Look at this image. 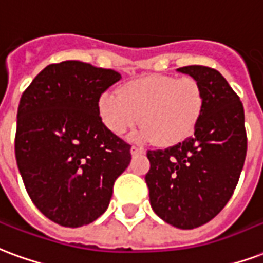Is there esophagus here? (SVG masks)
Returning a JSON list of instances; mask_svg holds the SVG:
<instances>
[{"label":"esophagus","mask_w":263,"mask_h":263,"mask_svg":"<svg viewBox=\"0 0 263 263\" xmlns=\"http://www.w3.org/2000/svg\"><path fill=\"white\" fill-rule=\"evenodd\" d=\"M145 153V151L142 149V147L139 146H132L131 147V155L132 156H137V155H143Z\"/></svg>","instance_id":"esophagus-1"}]
</instances>
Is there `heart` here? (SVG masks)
<instances>
[{
	"instance_id": "1",
	"label": "heart",
	"mask_w": 263,
	"mask_h": 263,
	"mask_svg": "<svg viewBox=\"0 0 263 263\" xmlns=\"http://www.w3.org/2000/svg\"><path fill=\"white\" fill-rule=\"evenodd\" d=\"M205 96L194 78L147 75L124 83L118 93L99 99V116L114 135H122L139 122V141L174 146L190 137L203 110Z\"/></svg>"
}]
</instances>
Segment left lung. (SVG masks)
I'll return each mask as SVG.
<instances>
[{"mask_svg":"<svg viewBox=\"0 0 263 263\" xmlns=\"http://www.w3.org/2000/svg\"><path fill=\"white\" fill-rule=\"evenodd\" d=\"M196 79L205 103L191 138L149 151L146 180L152 209L182 230L211 221L229 202L247 155L244 107L220 72L202 65L177 69Z\"/></svg>","mask_w":263,"mask_h":263,"instance_id":"left-lung-1","label":"left lung"}]
</instances>
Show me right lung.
Masks as SVG:
<instances>
[{"instance_id": "add662e5", "label": "right lung", "mask_w": 263, "mask_h": 263, "mask_svg": "<svg viewBox=\"0 0 263 263\" xmlns=\"http://www.w3.org/2000/svg\"><path fill=\"white\" fill-rule=\"evenodd\" d=\"M121 75L81 61L44 68L17 107L15 156L23 184L43 215L81 227L108 208L131 146L106 128L99 99Z\"/></svg>"}]
</instances>
